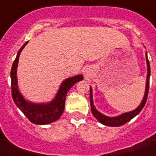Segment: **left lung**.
<instances>
[{
  "label": "left lung",
  "instance_id": "8db88e82",
  "mask_svg": "<svg viewBox=\"0 0 156 156\" xmlns=\"http://www.w3.org/2000/svg\"><path fill=\"white\" fill-rule=\"evenodd\" d=\"M146 60H147V83H146V90L145 94H144V97L143 99V101L140 104V105L134 109L133 111L129 112L120 115L118 116H114V117H109V116H104L102 113H100V112L97 111L95 109L94 104H93L92 100V89L91 87L90 88V109H91V112H92L93 116H95V118L97 119L98 121H100V123L107 126H112V127H117V126H121L127 123L131 119H133L134 116L138 115L143 107L145 106L147 100L148 96V90H149V83H150V74H151V67L150 63H149V60H148L147 55H146Z\"/></svg>",
  "mask_w": 156,
  "mask_h": 156
}]
</instances>
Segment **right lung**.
Returning <instances> with one entry per match:
<instances>
[{
    "mask_svg": "<svg viewBox=\"0 0 156 156\" xmlns=\"http://www.w3.org/2000/svg\"><path fill=\"white\" fill-rule=\"evenodd\" d=\"M27 43L28 41L26 42L19 49L11 68L10 78L12 97L17 107L23 112L30 122L36 125H47L56 121L57 119H59V117H61L65 109V101H66L67 92L76 83L83 80V75L79 74L66 79L61 83L55 98L50 103L34 104L27 101L23 95H21L20 91L18 90V82H17V67H18V59L21 52Z\"/></svg>",
    "mask_w": 156,
    "mask_h": 156,
    "instance_id": "add662e5",
    "label": "right lung"
}]
</instances>
